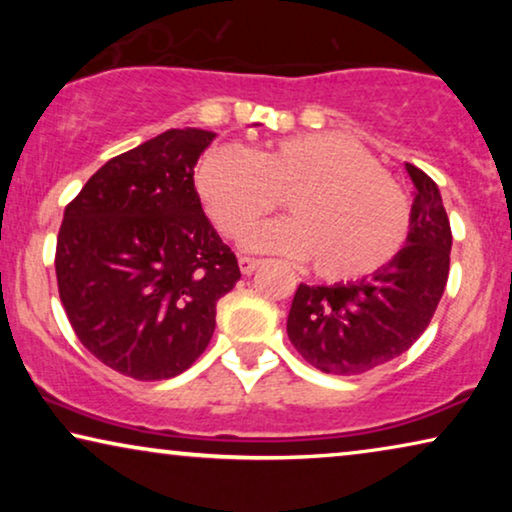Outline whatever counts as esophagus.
<instances>
[{
  "label": "esophagus",
  "instance_id": "obj_1",
  "mask_svg": "<svg viewBox=\"0 0 512 512\" xmlns=\"http://www.w3.org/2000/svg\"><path fill=\"white\" fill-rule=\"evenodd\" d=\"M258 265H261V261H258V258H249V256H240V270H242V275H251V272H254Z\"/></svg>",
  "mask_w": 512,
  "mask_h": 512
}]
</instances>
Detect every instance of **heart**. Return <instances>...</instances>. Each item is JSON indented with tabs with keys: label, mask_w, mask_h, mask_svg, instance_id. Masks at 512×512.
<instances>
[{
	"label": "heart",
	"mask_w": 512,
	"mask_h": 512,
	"mask_svg": "<svg viewBox=\"0 0 512 512\" xmlns=\"http://www.w3.org/2000/svg\"><path fill=\"white\" fill-rule=\"evenodd\" d=\"M195 186L221 235L237 240L286 198L291 219L249 235L256 251H275L326 282H359L394 261L408 242L410 198L380 163L342 135H303L242 149L214 146Z\"/></svg>",
	"instance_id": "obj_1"
}]
</instances>
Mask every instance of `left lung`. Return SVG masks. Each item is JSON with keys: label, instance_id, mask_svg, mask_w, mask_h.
I'll return each instance as SVG.
<instances>
[{"label": "left lung", "instance_id": "8db88e82", "mask_svg": "<svg viewBox=\"0 0 512 512\" xmlns=\"http://www.w3.org/2000/svg\"><path fill=\"white\" fill-rule=\"evenodd\" d=\"M415 186L408 244L387 268L352 284L293 296L286 333L298 354L331 375H361L401 356L426 331L450 275L452 230L429 174L405 163Z\"/></svg>", "mask_w": 512, "mask_h": 512}]
</instances>
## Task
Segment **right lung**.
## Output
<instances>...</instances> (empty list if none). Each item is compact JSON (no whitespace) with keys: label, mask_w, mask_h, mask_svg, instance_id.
Returning <instances> with one entry per match:
<instances>
[{"label":"right lung","mask_w":512,"mask_h":512,"mask_svg":"<svg viewBox=\"0 0 512 512\" xmlns=\"http://www.w3.org/2000/svg\"><path fill=\"white\" fill-rule=\"evenodd\" d=\"M214 137L167 130L107 160L65 209L55 275L67 319L90 354L132 380L191 368L240 279L193 181Z\"/></svg>","instance_id":"right-lung-1"}]
</instances>
